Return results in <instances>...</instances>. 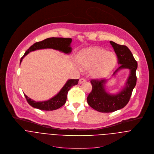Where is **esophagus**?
<instances>
[{
  "label": "esophagus",
  "instance_id": "34e87169",
  "mask_svg": "<svg viewBox=\"0 0 154 154\" xmlns=\"http://www.w3.org/2000/svg\"><path fill=\"white\" fill-rule=\"evenodd\" d=\"M84 82H85V79H84V78H81V79H79V84H82V83H83Z\"/></svg>",
  "mask_w": 154,
  "mask_h": 154
}]
</instances>
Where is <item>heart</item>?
<instances>
[{
	"instance_id": "b5f03b06",
	"label": "heart",
	"mask_w": 154,
	"mask_h": 154,
	"mask_svg": "<svg viewBox=\"0 0 154 154\" xmlns=\"http://www.w3.org/2000/svg\"><path fill=\"white\" fill-rule=\"evenodd\" d=\"M79 67L84 70L91 69L94 78H102L109 75L117 63L116 55L100 47H91L82 50L77 55Z\"/></svg>"
}]
</instances>
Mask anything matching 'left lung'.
<instances>
[{"mask_svg": "<svg viewBox=\"0 0 154 154\" xmlns=\"http://www.w3.org/2000/svg\"><path fill=\"white\" fill-rule=\"evenodd\" d=\"M118 60L119 67L112 76L122 69H129V75L125 87L117 94H109L106 91V79H91L92 90L87 97L88 104L94 109L101 112H111L125 107L128 103L132 90L137 82L136 70L137 62L128 48L110 41Z\"/></svg>", "mask_w": 154, "mask_h": 154, "instance_id": "1", "label": "left lung"}]
</instances>
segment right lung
Listing matches in <instances>:
<instances>
[{
	"mask_svg": "<svg viewBox=\"0 0 154 154\" xmlns=\"http://www.w3.org/2000/svg\"><path fill=\"white\" fill-rule=\"evenodd\" d=\"M72 39L69 38H57L52 37L46 38L42 42H37L32 45L25 53L24 55L21 58L20 62L23 58L27 55L29 52L36 50L43 49H53L59 51L66 54H69L72 52L70 43ZM79 79H69L67 81L61 90L54 97L48 100L42 102H36L31 98L28 97L26 94H24L28 103L32 107L44 111H53L64 105L66 102L67 95L70 89L74 85L78 84Z\"/></svg>",
	"mask_w": 154,
	"mask_h": 154,
	"instance_id": "right-lung-1",
	"label": "right lung"
}]
</instances>
